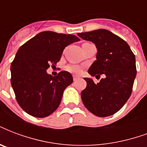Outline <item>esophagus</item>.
<instances>
[{"label": "esophagus", "mask_w": 147, "mask_h": 147, "mask_svg": "<svg viewBox=\"0 0 147 147\" xmlns=\"http://www.w3.org/2000/svg\"><path fill=\"white\" fill-rule=\"evenodd\" d=\"M78 76H73V80H74V81H76V80H78Z\"/></svg>", "instance_id": "1"}]
</instances>
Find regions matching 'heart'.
<instances>
[{
	"instance_id": "heart-1",
	"label": "heart",
	"mask_w": 147,
	"mask_h": 147,
	"mask_svg": "<svg viewBox=\"0 0 147 147\" xmlns=\"http://www.w3.org/2000/svg\"><path fill=\"white\" fill-rule=\"evenodd\" d=\"M66 69H67V70L75 74L80 73L82 71L81 67L79 65H69L67 66Z\"/></svg>"
}]
</instances>
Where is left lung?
Masks as SVG:
<instances>
[{"mask_svg":"<svg viewBox=\"0 0 147 147\" xmlns=\"http://www.w3.org/2000/svg\"><path fill=\"white\" fill-rule=\"evenodd\" d=\"M77 34L83 40L92 41L97 49L96 60L88 69V74L106 76L97 84L92 78H84L87 86L81 92L82 102L96 116H111L118 112L130 96L136 76L135 55L126 41L106 29Z\"/></svg>","mask_w":147,"mask_h":147,"instance_id":"1","label":"left lung"}]
</instances>
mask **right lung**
<instances>
[{"mask_svg": "<svg viewBox=\"0 0 147 147\" xmlns=\"http://www.w3.org/2000/svg\"><path fill=\"white\" fill-rule=\"evenodd\" d=\"M78 41L76 35L47 31L20 47L11 63V82L19 106L27 113L43 118L59 107L73 78L65 71L53 77L47 69L50 64L56 65L65 47Z\"/></svg>", "mask_w": 147, "mask_h": 147, "instance_id": "add662e5", "label": "right lung"}]
</instances>
